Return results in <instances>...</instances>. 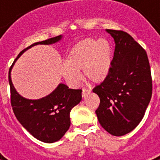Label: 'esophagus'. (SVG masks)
<instances>
[{
	"label": "esophagus",
	"instance_id": "esophagus-1",
	"mask_svg": "<svg viewBox=\"0 0 160 160\" xmlns=\"http://www.w3.org/2000/svg\"><path fill=\"white\" fill-rule=\"evenodd\" d=\"M90 92H91V90L83 88V91H82V96H83V97H85L87 94H89Z\"/></svg>",
	"mask_w": 160,
	"mask_h": 160
}]
</instances>
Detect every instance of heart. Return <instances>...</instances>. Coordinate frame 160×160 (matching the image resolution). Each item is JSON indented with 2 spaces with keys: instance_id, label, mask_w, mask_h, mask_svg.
Listing matches in <instances>:
<instances>
[{
  "instance_id": "1",
  "label": "heart",
  "mask_w": 160,
  "mask_h": 160,
  "mask_svg": "<svg viewBox=\"0 0 160 160\" xmlns=\"http://www.w3.org/2000/svg\"><path fill=\"white\" fill-rule=\"evenodd\" d=\"M67 64L62 67L65 79L76 85L81 79L80 70L92 83H102L108 77L112 64V47L105 39L88 38L77 43L70 50Z\"/></svg>"
}]
</instances>
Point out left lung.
I'll return each mask as SVG.
<instances>
[{
	"instance_id": "8db88e82",
	"label": "left lung",
	"mask_w": 160,
	"mask_h": 160,
	"mask_svg": "<svg viewBox=\"0 0 160 160\" xmlns=\"http://www.w3.org/2000/svg\"><path fill=\"white\" fill-rule=\"evenodd\" d=\"M116 46L110 71L92 92L100 97L96 115L110 134L132 131L144 116L152 95L151 67L145 50L122 30L107 29Z\"/></svg>"
}]
</instances>
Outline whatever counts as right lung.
Segmentation results:
<instances>
[{
	"mask_svg": "<svg viewBox=\"0 0 160 160\" xmlns=\"http://www.w3.org/2000/svg\"><path fill=\"white\" fill-rule=\"evenodd\" d=\"M61 39V35L35 42L24 49L18 55L15 62L28 49L37 44H52ZM11 65L9 70L10 103L17 119L34 138L52 143L63 137L70 126L71 109L82 100V90L69 89L59 83L52 92L40 100H28L20 96L13 86L10 78Z\"/></svg>",
	"mask_w": 160,
	"mask_h": 160,
	"instance_id": "right-lung-1",
	"label": "right lung"
}]
</instances>
